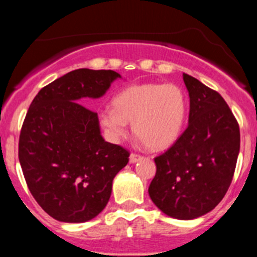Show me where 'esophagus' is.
Instances as JSON below:
<instances>
[{
	"mask_svg": "<svg viewBox=\"0 0 257 257\" xmlns=\"http://www.w3.org/2000/svg\"><path fill=\"white\" fill-rule=\"evenodd\" d=\"M141 159H142L141 155L136 154V153H132L131 157H129V162H131L132 164H133V163H137V162H138V160H141Z\"/></svg>",
	"mask_w": 257,
	"mask_h": 257,
	"instance_id": "esophagus-1",
	"label": "esophagus"
}]
</instances>
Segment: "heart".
I'll return each instance as SVG.
<instances>
[{
	"instance_id": "heart-1",
	"label": "heart",
	"mask_w": 257,
	"mask_h": 257,
	"mask_svg": "<svg viewBox=\"0 0 257 257\" xmlns=\"http://www.w3.org/2000/svg\"><path fill=\"white\" fill-rule=\"evenodd\" d=\"M113 106L99 112L100 125L113 141L124 138L128 123L152 150H163L178 141L188 110L184 90L174 83H141L123 88Z\"/></svg>"
}]
</instances>
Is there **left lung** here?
<instances>
[{"label": "left lung", "instance_id": "8db88e82", "mask_svg": "<svg viewBox=\"0 0 257 257\" xmlns=\"http://www.w3.org/2000/svg\"><path fill=\"white\" fill-rule=\"evenodd\" d=\"M188 128L154 159L149 196L168 216L191 220L211 211L226 194L240 150L239 123L224 98L189 74Z\"/></svg>", "mask_w": 257, "mask_h": 257}]
</instances>
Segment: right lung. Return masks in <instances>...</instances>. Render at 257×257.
I'll list each match as a JSON object with an SVG mask.
<instances>
[{"instance_id":"obj_1","label":"right lung","mask_w":257,"mask_h":257,"mask_svg":"<svg viewBox=\"0 0 257 257\" xmlns=\"http://www.w3.org/2000/svg\"><path fill=\"white\" fill-rule=\"evenodd\" d=\"M114 71L80 68L38 92L22 124L18 159L28 189L53 219L84 222L97 216L112 194L113 179L129 152L100 136L98 114L79 102L104 95Z\"/></svg>"}]
</instances>
